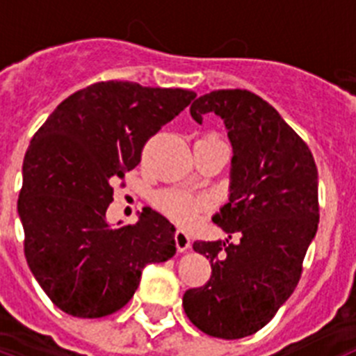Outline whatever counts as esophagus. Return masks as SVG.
Instances as JSON below:
<instances>
[{"mask_svg":"<svg viewBox=\"0 0 356 356\" xmlns=\"http://www.w3.org/2000/svg\"><path fill=\"white\" fill-rule=\"evenodd\" d=\"M175 242H176V250L180 251V253H184V251L191 250V237H188L185 232H176L175 234Z\"/></svg>","mask_w":356,"mask_h":356,"instance_id":"obj_1","label":"esophagus"}]
</instances>
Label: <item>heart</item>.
<instances>
[{"label": "heart", "instance_id": "b5f03b06", "mask_svg": "<svg viewBox=\"0 0 356 356\" xmlns=\"http://www.w3.org/2000/svg\"><path fill=\"white\" fill-rule=\"evenodd\" d=\"M156 209L180 226L196 225L201 213L212 207V201L207 196H194L185 191H163L155 196Z\"/></svg>", "mask_w": 356, "mask_h": 356}]
</instances>
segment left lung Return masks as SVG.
<instances>
[{"mask_svg":"<svg viewBox=\"0 0 356 356\" xmlns=\"http://www.w3.org/2000/svg\"><path fill=\"white\" fill-rule=\"evenodd\" d=\"M210 112L234 151L228 203L212 217L228 238L193 244L212 276L185 292L184 310L203 333L232 341L264 328L300 282L319 222L317 168L300 135L257 94L212 90L191 105L200 124Z\"/></svg>","mask_w":356,"mask_h":356,"instance_id":"8db88e82","label":"left lung"}]
</instances>
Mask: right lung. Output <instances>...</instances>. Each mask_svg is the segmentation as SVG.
Listing matches in <instances>:
<instances>
[{"mask_svg":"<svg viewBox=\"0 0 356 356\" xmlns=\"http://www.w3.org/2000/svg\"><path fill=\"white\" fill-rule=\"evenodd\" d=\"M196 92L131 81L89 85L53 110L23 162L17 212L24 254L44 292L65 314L103 317L135 294L147 264L176 253L175 226L151 209L135 225L110 226L112 180Z\"/></svg>","mask_w":356,"mask_h":356,"instance_id":"1","label":"right lung"}]
</instances>
